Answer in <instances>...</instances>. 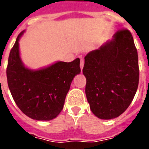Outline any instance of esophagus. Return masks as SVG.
I'll return each mask as SVG.
<instances>
[{
    "label": "esophagus",
    "mask_w": 149,
    "mask_h": 149,
    "mask_svg": "<svg viewBox=\"0 0 149 149\" xmlns=\"http://www.w3.org/2000/svg\"><path fill=\"white\" fill-rule=\"evenodd\" d=\"M84 59H81V64H80V67H81V70H82V69H83V68H84Z\"/></svg>",
    "instance_id": "obj_1"
}]
</instances>
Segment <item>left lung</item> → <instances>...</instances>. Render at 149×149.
<instances>
[{
    "label": "left lung",
    "mask_w": 149,
    "mask_h": 149,
    "mask_svg": "<svg viewBox=\"0 0 149 149\" xmlns=\"http://www.w3.org/2000/svg\"><path fill=\"white\" fill-rule=\"evenodd\" d=\"M85 94L94 115L110 120L130 105L139 84L138 54L128 29H120L111 40L84 57Z\"/></svg>",
    "instance_id": "left-lung-1"
}]
</instances>
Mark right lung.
Masks as SVG:
<instances>
[{
	"label": "right lung",
	"instance_id": "add662e5",
	"mask_svg": "<svg viewBox=\"0 0 149 149\" xmlns=\"http://www.w3.org/2000/svg\"><path fill=\"white\" fill-rule=\"evenodd\" d=\"M24 32L18 35L9 53L6 70L8 88L24 114L37 120H50L63 109L72 81L81 72L80 59L57 61L38 70L26 68L19 51V40Z\"/></svg>",
	"mask_w": 149,
	"mask_h": 149
}]
</instances>
